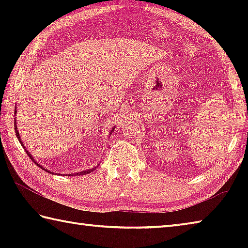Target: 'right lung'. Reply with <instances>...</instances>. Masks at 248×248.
<instances>
[{
	"label": "right lung",
	"instance_id": "obj_1",
	"mask_svg": "<svg viewBox=\"0 0 248 248\" xmlns=\"http://www.w3.org/2000/svg\"><path fill=\"white\" fill-rule=\"evenodd\" d=\"M15 115H16V114H15ZM14 124H15V132H16V137H17V139L19 140V142H20V144H22V145H23V142H22V141H20L19 134H18V131H17V127H16V123H14ZM112 131H114V129H112ZM26 153L28 154V156H29V157H31V158L32 159V161H33V158L31 157V155L28 153V151H26ZM37 165H38V164H37ZM94 170H95V169H91V170H84V171H81V173H77V174H75V175H85V174H89V173H92V171H93ZM47 171H49V170H47ZM73 175H74V174H73ZM69 176H71V175H69Z\"/></svg>",
	"mask_w": 248,
	"mask_h": 248
}]
</instances>
